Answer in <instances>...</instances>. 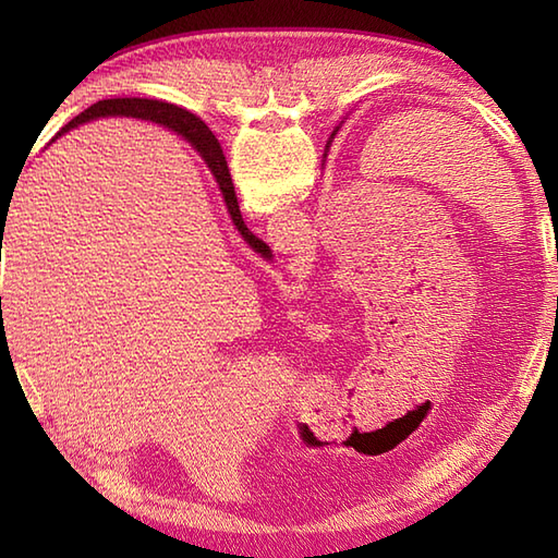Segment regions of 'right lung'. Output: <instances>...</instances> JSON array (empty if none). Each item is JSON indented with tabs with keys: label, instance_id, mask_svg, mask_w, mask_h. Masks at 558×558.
Returning <instances> with one entry per match:
<instances>
[{
	"label": "right lung",
	"instance_id": "obj_1",
	"mask_svg": "<svg viewBox=\"0 0 558 558\" xmlns=\"http://www.w3.org/2000/svg\"><path fill=\"white\" fill-rule=\"evenodd\" d=\"M105 114H124V117H138V120H150V122H158V124H168L172 126L174 132H180L189 144H192L201 156L206 158L208 168L216 174V180L222 189V196H225V204H228V210L232 216V222L236 225V230L242 232L244 240L248 242V246L256 248L258 254L270 256V248L258 240L256 234H252V230L244 225V218L240 213V204H236V196H234V184H232V177L228 170V160L222 156V148L218 144V138L213 136L210 129L194 117L192 112H186L182 108H177V105L170 102H160V100H146V98H112V100H100L96 105H90L86 112H81L78 117H74L66 126H62V132L57 136H62L69 129H74L83 122H90L96 120V117H105ZM54 136V138H57Z\"/></svg>",
	"mask_w": 558,
	"mask_h": 558
}]
</instances>
